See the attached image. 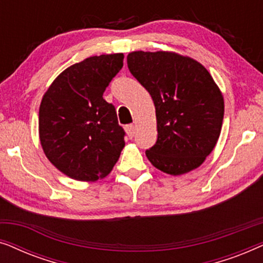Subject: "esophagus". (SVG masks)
Masks as SVG:
<instances>
[{
    "label": "esophagus",
    "mask_w": 263,
    "mask_h": 263,
    "mask_svg": "<svg viewBox=\"0 0 263 263\" xmlns=\"http://www.w3.org/2000/svg\"><path fill=\"white\" fill-rule=\"evenodd\" d=\"M124 129H125V132H127L129 138H133V136H134V134H135V125L134 124H127L124 127Z\"/></svg>",
    "instance_id": "obj_1"
}]
</instances>
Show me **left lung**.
<instances>
[{
	"instance_id": "8db88e82",
	"label": "left lung",
	"mask_w": 263,
	"mask_h": 263,
	"mask_svg": "<svg viewBox=\"0 0 263 263\" xmlns=\"http://www.w3.org/2000/svg\"><path fill=\"white\" fill-rule=\"evenodd\" d=\"M129 71L152 97L158 139L146 151L168 175L199 167L213 151L224 118V99L202 64L174 52L134 51Z\"/></svg>"
}]
</instances>
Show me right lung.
Returning <instances> with one entry per match:
<instances>
[{
	"mask_svg": "<svg viewBox=\"0 0 263 263\" xmlns=\"http://www.w3.org/2000/svg\"><path fill=\"white\" fill-rule=\"evenodd\" d=\"M123 53L88 57L62 71L43 97L39 138L48 159L78 181H97L112 170L125 132L103 98L123 67Z\"/></svg>",
	"mask_w": 263,
	"mask_h": 263,
	"instance_id": "1",
	"label": "right lung"
}]
</instances>
